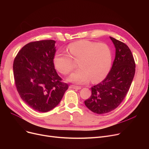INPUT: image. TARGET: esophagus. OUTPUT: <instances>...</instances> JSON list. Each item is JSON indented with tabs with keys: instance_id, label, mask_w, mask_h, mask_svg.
<instances>
[{
	"instance_id": "esophagus-1",
	"label": "esophagus",
	"mask_w": 149,
	"mask_h": 149,
	"mask_svg": "<svg viewBox=\"0 0 149 149\" xmlns=\"http://www.w3.org/2000/svg\"><path fill=\"white\" fill-rule=\"evenodd\" d=\"M69 88H71V89H77V90H79L81 89V88L80 86H75V85H70Z\"/></svg>"
}]
</instances>
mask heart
Segmentation results:
<instances>
[{
    "label": "heart",
    "mask_w": 149,
    "mask_h": 149,
    "mask_svg": "<svg viewBox=\"0 0 149 149\" xmlns=\"http://www.w3.org/2000/svg\"><path fill=\"white\" fill-rule=\"evenodd\" d=\"M70 54L57 52L54 64L61 74L67 75L74 69V61H79L80 68L70 75L68 80L77 84H84L91 80L98 82L103 80L111 69L112 56L109 47L104 43L83 40L70 44Z\"/></svg>",
    "instance_id": "b5f03b06"
}]
</instances>
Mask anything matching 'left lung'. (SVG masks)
I'll return each instance as SVG.
<instances>
[{"label":"left lung","mask_w":149,"mask_h":149,"mask_svg":"<svg viewBox=\"0 0 149 149\" xmlns=\"http://www.w3.org/2000/svg\"><path fill=\"white\" fill-rule=\"evenodd\" d=\"M115 48V57L106 79L91 88L92 94L84 101L89 110L106 113L118 107L126 97L134 79L135 63L129 47L110 37Z\"/></svg>","instance_id":"8db88e82"}]
</instances>
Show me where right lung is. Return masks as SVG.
Returning a JSON list of instances; mask_svg holds the SVG:
<instances>
[{
	"label": "right lung",
	"instance_id": "obj_1",
	"mask_svg": "<svg viewBox=\"0 0 149 149\" xmlns=\"http://www.w3.org/2000/svg\"><path fill=\"white\" fill-rule=\"evenodd\" d=\"M56 41L30 42L18 52L13 63L15 86L22 100L31 109L48 112L56 107L68 89L54 65Z\"/></svg>",
	"mask_w": 149,
	"mask_h": 149
}]
</instances>
